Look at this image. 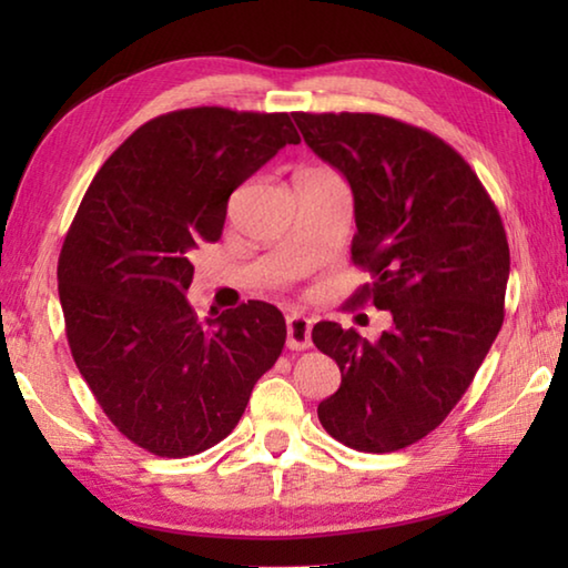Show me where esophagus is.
I'll return each instance as SVG.
<instances>
[{"instance_id":"obj_1","label":"esophagus","mask_w":568,"mask_h":568,"mask_svg":"<svg viewBox=\"0 0 568 568\" xmlns=\"http://www.w3.org/2000/svg\"><path fill=\"white\" fill-rule=\"evenodd\" d=\"M311 331H313V325L305 318V315H301V313L287 315V348L291 351L311 348L313 345Z\"/></svg>"}]
</instances>
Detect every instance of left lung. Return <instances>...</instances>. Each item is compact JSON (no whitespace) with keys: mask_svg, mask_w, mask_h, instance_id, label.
Returning a JSON list of instances; mask_svg holds the SVG:
<instances>
[{"mask_svg":"<svg viewBox=\"0 0 568 568\" xmlns=\"http://www.w3.org/2000/svg\"><path fill=\"white\" fill-rule=\"evenodd\" d=\"M293 120L353 192L351 255L373 283L351 303L393 315L373 343L315 323V348L343 376L318 418L345 446L390 454L444 423L501 331L506 230L476 172L436 134L371 112Z\"/></svg>","mask_w":568,"mask_h":568,"instance_id":"1","label":"left lung"}]
</instances>
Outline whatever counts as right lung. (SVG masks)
I'll list each match as a JSON object with an SVG mask.
<instances>
[{
    "instance_id": "1",
    "label": "right lung",
    "mask_w": 568,
    "mask_h": 568,
    "mask_svg": "<svg viewBox=\"0 0 568 568\" xmlns=\"http://www.w3.org/2000/svg\"><path fill=\"white\" fill-rule=\"evenodd\" d=\"M301 138L287 112L160 114L112 152L64 237L57 281L72 358L122 436L185 458L223 440L285 345L275 305L197 321V243L223 235L227 200Z\"/></svg>"
}]
</instances>
